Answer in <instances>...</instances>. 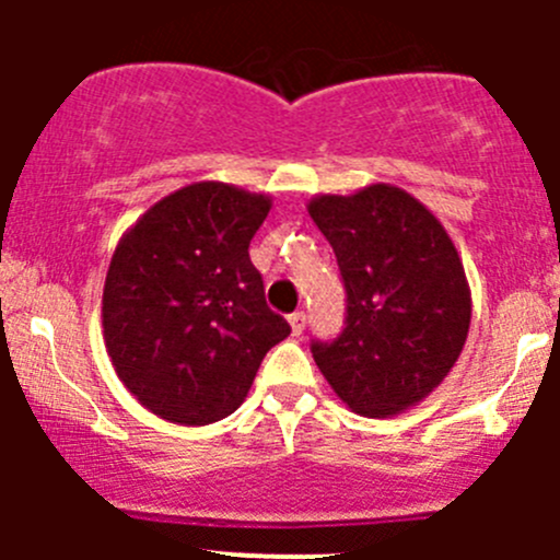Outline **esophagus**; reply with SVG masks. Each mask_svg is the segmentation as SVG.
<instances>
[{
    "instance_id": "esophagus-1",
    "label": "esophagus",
    "mask_w": 560,
    "mask_h": 560,
    "mask_svg": "<svg viewBox=\"0 0 560 560\" xmlns=\"http://www.w3.org/2000/svg\"><path fill=\"white\" fill-rule=\"evenodd\" d=\"M290 327H292V336H301V332L306 330V314L303 312L290 314Z\"/></svg>"
}]
</instances>
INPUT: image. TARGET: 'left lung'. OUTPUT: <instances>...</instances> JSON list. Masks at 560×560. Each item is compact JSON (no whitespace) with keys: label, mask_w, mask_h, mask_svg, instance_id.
Wrapping results in <instances>:
<instances>
[{"label":"left lung","mask_w":560,"mask_h":560,"mask_svg":"<svg viewBox=\"0 0 560 560\" xmlns=\"http://www.w3.org/2000/svg\"><path fill=\"white\" fill-rule=\"evenodd\" d=\"M347 290V319L312 354L338 398L389 417L433 393L460 358L471 322L463 262L447 230L409 191L371 184L308 202Z\"/></svg>","instance_id":"8db88e82"}]
</instances>
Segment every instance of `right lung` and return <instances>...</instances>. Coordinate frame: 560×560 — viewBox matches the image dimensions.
Instances as JSON below:
<instances>
[{
  "mask_svg": "<svg viewBox=\"0 0 560 560\" xmlns=\"http://www.w3.org/2000/svg\"><path fill=\"white\" fill-rule=\"evenodd\" d=\"M268 211L270 197L200 180L162 197L118 241L105 349L124 387L162 420L233 415L268 349L290 336L248 257Z\"/></svg>",
  "mask_w": 560,
  "mask_h": 560,
  "instance_id": "obj_1",
  "label": "right lung"
}]
</instances>
